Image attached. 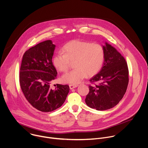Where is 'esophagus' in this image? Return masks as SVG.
<instances>
[{
    "label": "esophagus",
    "instance_id": "esophagus-1",
    "mask_svg": "<svg viewBox=\"0 0 148 148\" xmlns=\"http://www.w3.org/2000/svg\"><path fill=\"white\" fill-rule=\"evenodd\" d=\"M78 86L77 85H72V84H70L69 85V87H70V89H74L75 88H77Z\"/></svg>",
    "mask_w": 148,
    "mask_h": 148
}]
</instances>
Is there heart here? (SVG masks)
<instances>
[{
    "instance_id": "1",
    "label": "heart",
    "mask_w": 148,
    "mask_h": 148,
    "mask_svg": "<svg viewBox=\"0 0 148 148\" xmlns=\"http://www.w3.org/2000/svg\"><path fill=\"white\" fill-rule=\"evenodd\" d=\"M64 53L58 52L53 58L54 66L61 72L68 70L70 62H74L75 69L64 74L62 80L65 83L75 85L86 76L96 74L101 68L104 60V50L99 44L73 40L63 48Z\"/></svg>"
}]
</instances>
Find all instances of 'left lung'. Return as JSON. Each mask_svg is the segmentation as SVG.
Returning a JSON list of instances; mask_svg holds the SVG:
<instances>
[{
	"instance_id": "1",
	"label": "left lung",
	"mask_w": 148,
	"mask_h": 148,
	"mask_svg": "<svg viewBox=\"0 0 148 148\" xmlns=\"http://www.w3.org/2000/svg\"><path fill=\"white\" fill-rule=\"evenodd\" d=\"M104 61L100 72L90 79L98 85H89L85 103L98 111L116 106L125 94L129 84V69L125 59L112 45L106 42Z\"/></svg>"
}]
</instances>
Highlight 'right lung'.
<instances>
[{"label": "right lung", "mask_w": 148, "mask_h": 148, "mask_svg": "<svg viewBox=\"0 0 148 148\" xmlns=\"http://www.w3.org/2000/svg\"><path fill=\"white\" fill-rule=\"evenodd\" d=\"M55 45L46 40L27 50L23 55L19 73L22 91L28 102L41 112H51L60 107L69 92L67 85L51 83L57 77L52 59Z\"/></svg>", "instance_id": "add662e5"}]
</instances>
